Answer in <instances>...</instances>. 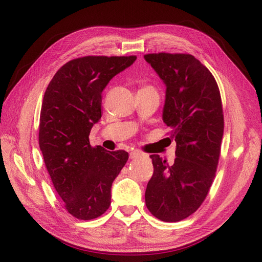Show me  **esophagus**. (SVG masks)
I'll return each instance as SVG.
<instances>
[{"label": "esophagus", "mask_w": 262, "mask_h": 262, "mask_svg": "<svg viewBox=\"0 0 262 262\" xmlns=\"http://www.w3.org/2000/svg\"><path fill=\"white\" fill-rule=\"evenodd\" d=\"M149 156L147 154H143V152H140V151L138 150H135L133 151V152L129 154V158L130 159H137V158H148Z\"/></svg>", "instance_id": "34e87169"}]
</instances>
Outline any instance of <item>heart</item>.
<instances>
[{
    "label": "heart",
    "instance_id": "b5f03b06",
    "mask_svg": "<svg viewBox=\"0 0 262 262\" xmlns=\"http://www.w3.org/2000/svg\"><path fill=\"white\" fill-rule=\"evenodd\" d=\"M142 89H146V90H150V91H154V92H157L156 91V89L152 87V86H147V87H145V88H142Z\"/></svg>",
    "mask_w": 262,
    "mask_h": 262
}]
</instances>
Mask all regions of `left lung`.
Wrapping results in <instances>:
<instances>
[{
  "mask_svg": "<svg viewBox=\"0 0 262 262\" xmlns=\"http://www.w3.org/2000/svg\"><path fill=\"white\" fill-rule=\"evenodd\" d=\"M145 60L166 87L162 119L176 142L172 165L150 156L154 174L146 206L159 220L179 222L201 206L215 176L224 129L220 90L213 75L190 54L152 53Z\"/></svg>",
  "mask_w": 262,
  "mask_h": 262,
  "instance_id": "obj_1",
  "label": "left lung"
}]
</instances>
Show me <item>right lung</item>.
Instances as JSON below:
<instances>
[{
	"label": "right lung",
	"mask_w": 262,
	"mask_h": 262,
	"mask_svg": "<svg viewBox=\"0 0 262 262\" xmlns=\"http://www.w3.org/2000/svg\"><path fill=\"white\" fill-rule=\"evenodd\" d=\"M136 56H85L64 64L53 76L41 105L39 146L65 209L92 220L111 205L112 183L128 160L124 150L90 146L101 119L102 91Z\"/></svg>",
	"instance_id": "add662e5"
}]
</instances>
